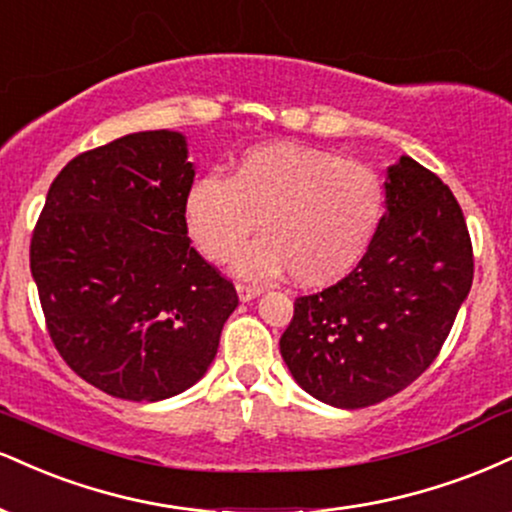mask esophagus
<instances>
[{
	"instance_id": "obj_1",
	"label": "esophagus",
	"mask_w": 512,
	"mask_h": 512,
	"mask_svg": "<svg viewBox=\"0 0 512 512\" xmlns=\"http://www.w3.org/2000/svg\"><path fill=\"white\" fill-rule=\"evenodd\" d=\"M261 292H263L261 287H256V285H244V282H239L237 285V294L242 302H251V299H256Z\"/></svg>"
}]
</instances>
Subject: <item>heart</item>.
Listing matches in <instances>:
<instances>
[{"instance_id":"b5f03b06","label":"heart","mask_w":512,"mask_h":512,"mask_svg":"<svg viewBox=\"0 0 512 512\" xmlns=\"http://www.w3.org/2000/svg\"><path fill=\"white\" fill-rule=\"evenodd\" d=\"M386 210V189L369 165L297 143H266L186 189L184 225L210 263L234 258L246 278L290 273L302 287H326L362 261Z\"/></svg>"}]
</instances>
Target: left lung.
Masks as SVG:
<instances>
[{
	"mask_svg": "<svg viewBox=\"0 0 512 512\" xmlns=\"http://www.w3.org/2000/svg\"><path fill=\"white\" fill-rule=\"evenodd\" d=\"M386 213L347 278L299 297L280 338L294 381L357 410L429 369L472 287L465 215L434 172L402 155L386 174Z\"/></svg>",
	"mask_w": 512,
	"mask_h": 512,
	"instance_id": "obj_1",
	"label": "left lung"
}]
</instances>
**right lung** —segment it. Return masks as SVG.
Instances as JSON below:
<instances>
[{
  "label": "right lung",
  "mask_w": 512,
  "mask_h": 512,
  "mask_svg": "<svg viewBox=\"0 0 512 512\" xmlns=\"http://www.w3.org/2000/svg\"><path fill=\"white\" fill-rule=\"evenodd\" d=\"M186 136L138 131L76 155L47 191L30 273L62 359L90 386L134 402L206 376L234 285L191 246Z\"/></svg>",
  "instance_id": "add662e5"
}]
</instances>
